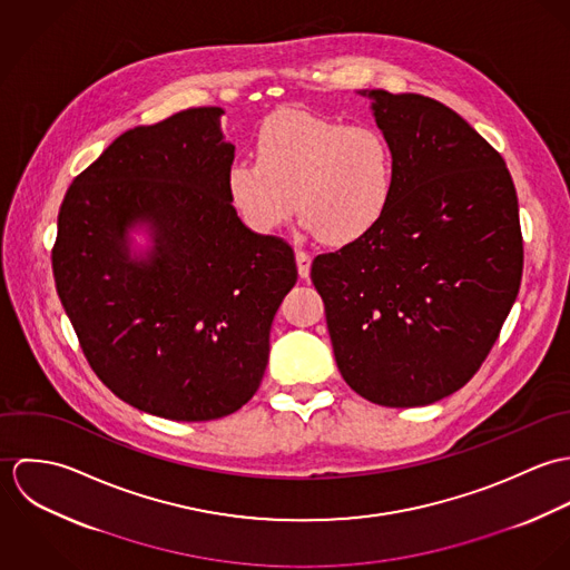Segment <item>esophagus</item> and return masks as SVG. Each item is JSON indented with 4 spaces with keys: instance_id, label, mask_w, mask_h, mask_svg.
Instances as JSON below:
<instances>
[{
    "instance_id": "1",
    "label": "esophagus",
    "mask_w": 570,
    "mask_h": 570,
    "mask_svg": "<svg viewBox=\"0 0 570 570\" xmlns=\"http://www.w3.org/2000/svg\"><path fill=\"white\" fill-rule=\"evenodd\" d=\"M296 265H298L301 278H307V276H309V269H312V254L305 252V249H298V252H296Z\"/></svg>"
}]
</instances>
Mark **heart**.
<instances>
[{
  "mask_svg": "<svg viewBox=\"0 0 570 570\" xmlns=\"http://www.w3.org/2000/svg\"><path fill=\"white\" fill-rule=\"evenodd\" d=\"M397 164L391 140L368 125H344L303 109L267 118L256 160L237 158L226 186L254 233L278 230L294 213L325 244H353L386 215Z\"/></svg>",
  "mask_w": 570,
  "mask_h": 570,
  "instance_id": "heart-1",
  "label": "heart"
}]
</instances>
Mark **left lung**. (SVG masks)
<instances>
[{
    "label": "left lung",
    "mask_w": 570,
    "mask_h": 570,
    "mask_svg": "<svg viewBox=\"0 0 570 570\" xmlns=\"http://www.w3.org/2000/svg\"><path fill=\"white\" fill-rule=\"evenodd\" d=\"M360 94L395 151L393 202L368 235L316 256L312 281L344 382L380 406H428L476 375L515 303V186L502 156L443 102Z\"/></svg>",
    "instance_id": "8db88e82"
}]
</instances>
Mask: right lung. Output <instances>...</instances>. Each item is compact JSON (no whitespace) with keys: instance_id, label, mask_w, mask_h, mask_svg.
<instances>
[{"instance_id":"obj_1","label":"right lung","mask_w":570,"mask_h":570,"mask_svg":"<svg viewBox=\"0 0 570 570\" xmlns=\"http://www.w3.org/2000/svg\"><path fill=\"white\" fill-rule=\"evenodd\" d=\"M222 107L184 109L116 138L75 177L52 272L98 380L173 421L237 412L256 393L269 328L298 272L294 249L239 219ZM155 247L131 257L128 228Z\"/></svg>"}]
</instances>
